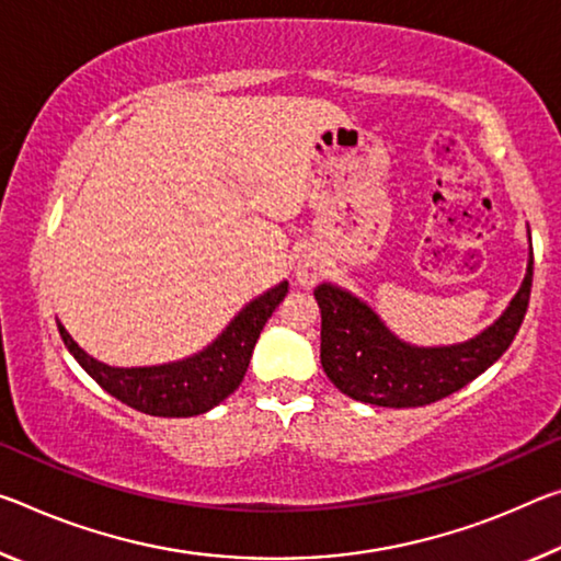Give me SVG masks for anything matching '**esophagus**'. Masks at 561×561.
<instances>
[{
  "mask_svg": "<svg viewBox=\"0 0 561 561\" xmlns=\"http://www.w3.org/2000/svg\"><path fill=\"white\" fill-rule=\"evenodd\" d=\"M295 274H297L299 284H305V287H312V284L319 279V274H322V262H319V256L312 254V252L301 254L297 260Z\"/></svg>",
  "mask_w": 561,
  "mask_h": 561,
  "instance_id": "1",
  "label": "esophagus"
}]
</instances>
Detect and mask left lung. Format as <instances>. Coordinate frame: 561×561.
I'll use <instances>...</instances> for the list:
<instances>
[{
  "label": "left lung",
  "mask_w": 561,
  "mask_h": 561,
  "mask_svg": "<svg viewBox=\"0 0 561 561\" xmlns=\"http://www.w3.org/2000/svg\"><path fill=\"white\" fill-rule=\"evenodd\" d=\"M531 270L517 297L496 322L465 344L412 346L399 342L371 309L332 284H319L322 309V367L342 394L375 407H424L459 392L510 350L529 307Z\"/></svg>",
  "instance_id": "1"
}]
</instances>
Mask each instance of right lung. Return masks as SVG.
Segmentation results:
<instances>
[{"instance_id": "add662e5", "label": "right lung", "mask_w": 561, "mask_h": 561, "mask_svg": "<svg viewBox=\"0 0 561 561\" xmlns=\"http://www.w3.org/2000/svg\"><path fill=\"white\" fill-rule=\"evenodd\" d=\"M287 289L289 284L282 282L260 299H254L252 305H247L234 317V322L221 332L219 340L199 352L197 357L162 364V367H106L79 350L72 336L65 332V327H57L67 350L106 394L117 397L122 404L149 416H194L225 402L242 385L254 344L260 340L266 319L287 297Z\"/></svg>"}]
</instances>
